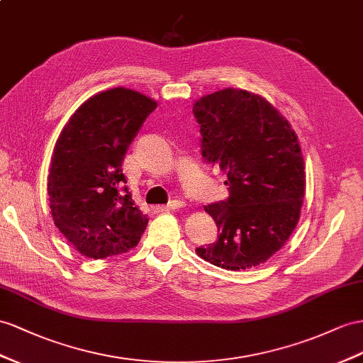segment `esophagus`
Listing matches in <instances>:
<instances>
[{"mask_svg": "<svg viewBox=\"0 0 363 363\" xmlns=\"http://www.w3.org/2000/svg\"><path fill=\"white\" fill-rule=\"evenodd\" d=\"M182 207H185V202L184 201L173 199V201H170L169 203H167L164 208H167V210H178V208H182Z\"/></svg>", "mask_w": 363, "mask_h": 363, "instance_id": "1", "label": "esophagus"}]
</instances>
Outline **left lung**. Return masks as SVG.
<instances>
[{"label": "left lung", "mask_w": 363, "mask_h": 363, "mask_svg": "<svg viewBox=\"0 0 363 363\" xmlns=\"http://www.w3.org/2000/svg\"><path fill=\"white\" fill-rule=\"evenodd\" d=\"M202 157L227 173L228 198L206 211L216 242L196 248L227 270L264 264L284 247L301 216L305 164L294 130L262 96L224 89L193 104Z\"/></svg>", "instance_id": "left-lung-1"}]
</instances>
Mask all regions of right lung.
I'll return each instance as SVG.
<instances>
[{
  "instance_id": "add662e5",
  "label": "right lung",
  "mask_w": 363,
  "mask_h": 363,
  "mask_svg": "<svg viewBox=\"0 0 363 363\" xmlns=\"http://www.w3.org/2000/svg\"><path fill=\"white\" fill-rule=\"evenodd\" d=\"M156 106L130 89L101 91L72 115L55 144L48 179L52 216L82 256L125 253L144 233L148 219L127 189L123 162Z\"/></svg>"
}]
</instances>
